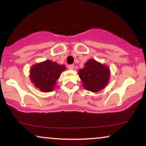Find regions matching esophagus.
<instances>
[{"instance_id": "obj_1", "label": "esophagus", "mask_w": 146, "mask_h": 146, "mask_svg": "<svg viewBox=\"0 0 146 146\" xmlns=\"http://www.w3.org/2000/svg\"><path fill=\"white\" fill-rule=\"evenodd\" d=\"M68 68H69V69H71V70L74 69V65H73V64H70L69 66H68Z\"/></svg>"}]
</instances>
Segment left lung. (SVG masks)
I'll return each mask as SVG.
<instances>
[{
    "mask_svg": "<svg viewBox=\"0 0 146 146\" xmlns=\"http://www.w3.org/2000/svg\"><path fill=\"white\" fill-rule=\"evenodd\" d=\"M82 86L89 91L98 92L106 86L110 78V69L107 66L93 59L88 60L84 67L79 70Z\"/></svg>",
    "mask_w": 146,
    "mask_h": 146,
    "instance_id": "8db88e82",
    "label": "left lung"
}]
</instances>
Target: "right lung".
I'll return each mask as SVG.
<instances>
[{
    "instance_id": "right-lung-1",
    "label": "right lung",
    "mask_w": 146,
    "mask_h": 146,
    "mask_svg": "<svg viewBox=\"0 0 146 146\" xmlns=\"http://www.w3.org/2000/svg\"><path fill=\"white\" fill-rule=\"evenodd\" d=\"M65 69L64 65L58 64L51 60H45L31 66L29 78L34 86L42 92H51L56 86L61 73Z\"/></svg>"
}]
</instances>
